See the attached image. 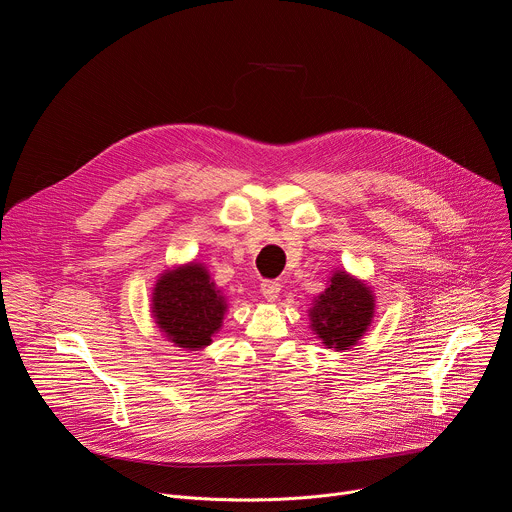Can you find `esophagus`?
<instances>
[{"mask_svg":"<svg viewBox=\"0 0 512 512\" xmlns=\"http://www.w3.org/2000/svg\"><path fill=\"white\" fill-rule=\"evenodd\" d=\"M279 291H281V285L277 281H273V279H265L261 283V294H263V298L267 302H275L279 298Z\"/></svg>","mask_w":512,"mask_h":512,"instance_id":"34e87169","label":"esophagus"}]
</instances>
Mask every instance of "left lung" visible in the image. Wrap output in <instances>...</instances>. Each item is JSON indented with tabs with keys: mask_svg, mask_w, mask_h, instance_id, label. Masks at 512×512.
<instances>
[{
	"mask_svg": "<svg viewBox=\"0 0 512 512\" xmlns=\"http://www.w3.org/2000/svg\"><path fill=\"white\" fill-rule=\"evenodd\" d=\"M375 314V296L371 287L350 277L346 271H336L330 277L326 291L310 308L314 332L324 340L326 348L348 350L367 332Z\"/></svg>",
	"mask_w": 512,
	"mask_h": 512,
	"instance_id": "left-lung-1",
	"label": "left lung"
}]
</instances>
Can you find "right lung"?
<instances>
[{"instance_id":"add662e5","label":"right lung","mask_w":512,"mask_h":512,"mask_svg":"<svg viewBox=\"0 0 512 512\" xmlns=\"http://www.w3.org/2000/svg\"><path fill=\"white\" fill-rule=\"evenodd\" d=\"M225 296L200 263L162 273L154 287L152 312L158 328L180 348L198 350L223 326Z\"/></svg>"}]
</instances>
